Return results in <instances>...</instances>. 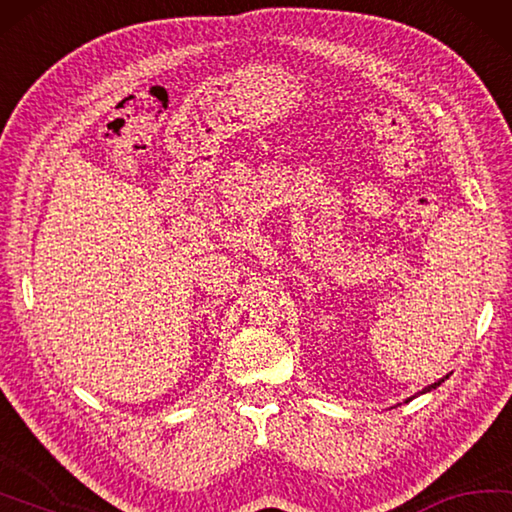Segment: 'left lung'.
Instances as JSON below:
<instances>
[{"instance_id":"8db88e82","label":"left lung","mask_w":512,"mask_h":512,"mask_svg":"<svg viewBox=\"0 0 512 512\" xmlns=\"http://www.w3.org/2000/svg\"><path fill=\"white\" fill-rule=\"evenodd\" d=\"M445 378H448V376H445ZM441 383H443V378H441V380H439V383H432V385H427V387H425V389H423V392H421V394H425V392H430V389H434V387H439V385H441Z\"/></svg>"}]
</instances>
